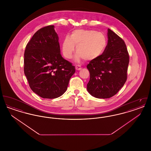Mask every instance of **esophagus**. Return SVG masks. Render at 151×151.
Instances as JSON below:
<instances>
[{
	"instance_id": "esophagus-1",
	"label": "esophagus",
	"mask_w": 151,
	"mask_h": 151,
	"mask_svg": "<svg viewBox=\"0 0 151 151\" xmlns=\"http://www.w3.org/2000/svg\"><path fill=\"white\" fill-rule=\"evenodd\" d=\"M75 68L76 70H80L81 69V67L80 65H76Z\"/></svg>"
}]
</instances>
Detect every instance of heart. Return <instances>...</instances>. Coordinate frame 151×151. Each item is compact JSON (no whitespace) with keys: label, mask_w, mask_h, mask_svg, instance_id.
I'll use <instances>...</instances> for the list:
<instances>
[{"label":"heart","mask_w":151,"mask_h":151,"mask_svg":"<svg viewBox=\"0 0 151 151\" xmlns=\"http://www.w3.org/2000/svg\"><path fill=\"white\" fill-rule=\"evenodd\" d=\"M106 45V38L103 33L93 30L76 29L72 31L70 37H65L62 51L65 58L71 59L76 46L75 61L93 60L102 54Z\"/></svg>","instance_id":"obj_1"}]
</instances>
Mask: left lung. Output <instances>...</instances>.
<instances>
[{
    "instance_id": "left-lung-1",
    "label": "left lung",
    "mask_w": 151,
    "mask_h": 151,
    "mask_svg": "<svg viewBox=\"0 0 151 151\" xmlns=\"http://www.w3.org/2000/svg\"><path fill=\"white\" fill-rule=\"evenodd\" d=\"M108 44L99 57L89 62L87 91L98 99H109L118 93L127 80L129 55L122 38L108 29Z\"/></svg>"
}]
</instances>
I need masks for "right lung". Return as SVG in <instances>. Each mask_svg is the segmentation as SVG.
<instances>
[{
    "instance_id": "add662e5",
    "label": "right lung",
    "mask_w": 151,
    "mask_h": 151,
    "mask_svg": "<svg viewBox=\"0 0 151 151\" xmlns=\"http://www.w3.org/2000/svg\"><path fill=\"white\" fill-rule=\"evenodd\" d=\"M54 25L37 31L24 52V73L33 92L43 99L61 96L75 72V66L60 54Z\"/></svg>"
}]
</instances>
